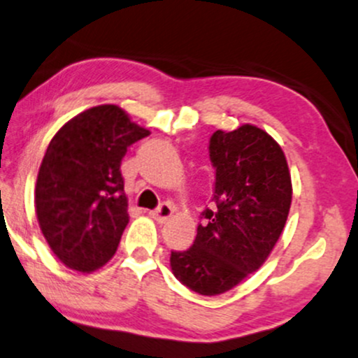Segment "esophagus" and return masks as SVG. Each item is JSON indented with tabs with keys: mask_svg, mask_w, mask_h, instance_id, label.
I'll list each match as a JSON object with an SVG mask.
<instances>
[{
	"mask_svg": "<svg viewBox=\"0 0 358 358\" xmlns=\"http://www.w3.org/2000/svg\"><path fill=\"white\" fill-rule=\"evenodd\" d=\"M150 215H152V217L158 223H165L168 218H170L171 215H173V206H171L170 203H162L157 210L150 212Z\"/></svg>",
	"mask_w": 358,
	"mask_h": 358,
	"instance_id": "obj_1",
	"label": "esophagus"
}]
</instances>
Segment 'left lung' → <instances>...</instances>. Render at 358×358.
<instances>
[{
	"label": "left lung",
	"instance_id": "1",
	"mask_svg": "<svg viewBox=\"0 0 358 358\" xmlns=\"http://www.w3.org/2000/svg\"><path fill=\"white\" fill-rule=\"evenodd\" d=\"M210 160L217 168L215 208L203 212L192 247L170 257L175 277L205 296L225 294L265 264L292 205L285 153L255 124L215 131Z\"/></svg>",
	"mask_w": 358,
	"mask_h": 358
}]
</instances>
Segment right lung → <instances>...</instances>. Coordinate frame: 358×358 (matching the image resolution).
<instances>
[{
    "instance_id": "add662e5",
    "label": "right lung",
    "mask_w": 358,
    "mask_h": 358,
    "mask_svg": "<svg viewBox=\"0 0 358 358\" xmlns=\"http://www.w3.org/2000/svg\"><path fill=\"white\" fill-rule=\"evenodd\" d=\"M150 131L116 105L73 116L51 138L34 188V208L50 248L68 268L92 273L113 258L128 225L120 165Z\"/></svg>"
}]
</instances>
